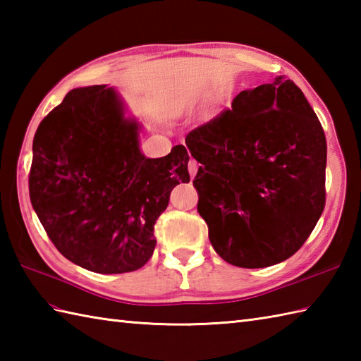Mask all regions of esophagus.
I'll return each mask as SVG.
<instances>
[{
	"label": "esophagus",
	"mask_w": 361,
	"mask_h": 361,
	"mask_svg": "<svg viewBox=\"0 0 361 361\" xmlns=\"http://www.w3.org/2000/svg\"><path fill=\"white\" fill-rule=\"evenodd\" d=\"M188 171H189V173H190V176H192V178H194V176L197 175V171H198V163H197V161H195L194 158H190V159H189V163H188Z\"/></svg>",
	"instance_id": "obj_1"
}]
</instances>
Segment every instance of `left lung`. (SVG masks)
<instances>
[{"mask_svg":"<svg viewBox=\"0 0 361 361\" xmlns=\"http://www.w3.org/2000/svg\"><path fill=\"white\" fill-rule=\"evenodd\" d=\"M186 145L198 163L197 209L228 264L264 268L291 257L326 204L327 144L290 79L245 90Z\"/></svg>","mask_w":361,"mask_h":361,"instance_id":"left-lung-1","label":"left lung"}]
</instances>
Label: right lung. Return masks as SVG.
I'll list each match as a JSON object with an SVG mask.
<instances>
[{"instance_id":"add662e5","label":"right lung","mask_w":361,"mask_h":361,"mask_svg":"<svg viewBox=\"0 0 361 361\" xmlns=\"http://www.w3.org/2000/svg\"><path fill=\"white\" fill-rule=\"evenodd\" d=\"M141 128L116 90L94 85L71 90L35 132L30 203L56 248L85 270L118 274L147 264L172 189L189 183L185 145L147 158Z\"/></svg>"}]
</instances>
